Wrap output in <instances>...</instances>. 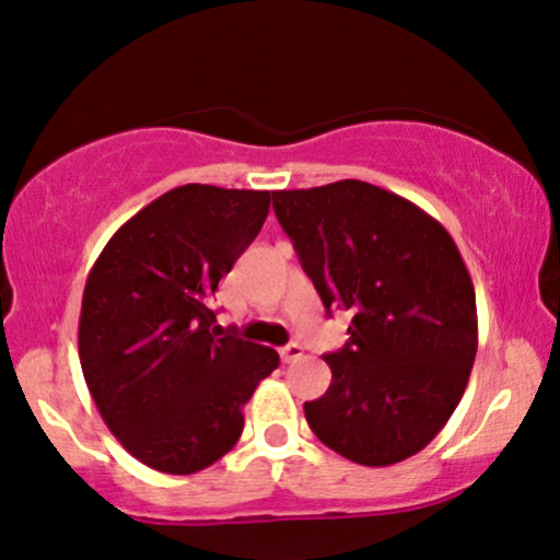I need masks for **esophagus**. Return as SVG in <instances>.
Here are the masks:
<instances>
[{
  "instance_id": "34e87169",
  "label": "esophagus",
  "mask_w": 560,
  "mask_h": 560,
  "mask_svg": "<svg viewBox=\"0 0 560 560\" xmlns=\"http://www.w3.org/2000/svg\"><path fill=\"white\" fill-rule=\"evenodd\" d=\"M280 358H282V362H295V360H301L303 358V347L301 345H285L280 350Z\"/></svg>"
}]
</instances>
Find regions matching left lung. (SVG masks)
Returning <instances> with one entry per match:
<instances>
[{
  "label": "left lung",
  "instance_id": "1",
  "mask_svg": "<svg viewBox=\"0 0 560 560\" xmlns=\"http://www.w3.org/2000/svg\"><path fill=\"white\" fill-rule=\"evenodd\" d=\"M280 226L322 295L350 311V342L324 354L331 386L303 404L334 453L394 466L447 424L478 347L476 293L440 221L360 179L272 192Z\"/></svg>",
  "mask_w": 560,
  "mask_h": 560
}]
</instances>
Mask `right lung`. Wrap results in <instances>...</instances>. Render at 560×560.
I'll return each mask as SVG.
<instances>
[{"label":"right lung","instance_id":"obj_1","mask_svg":"<svg viewBox=\"0 0 560 560\" xmlns=\"http://www.w3.org/2000/svg\"><path fill=\"white\" fill-rule=\"evenodd\" d=\"M270 213L267 190L183 185L115 231L90 270L79 360L107 430L143 466L190 476L244 430V404L280 365L215 326L218 280Z\"/></svg>","mask_w":560,"mask_h":560}]
</instances>
